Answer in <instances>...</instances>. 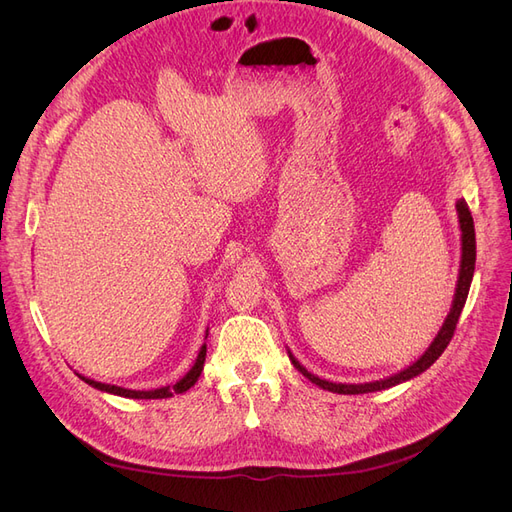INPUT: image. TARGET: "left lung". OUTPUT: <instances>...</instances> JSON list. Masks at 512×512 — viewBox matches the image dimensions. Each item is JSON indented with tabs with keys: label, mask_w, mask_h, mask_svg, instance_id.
<instances>
[{
	"label": "left lung",
	"mask_w": 512,
	"mask_h": 512,
	"mask_svg": "<svg viewBox=\"0 0 512 512\" xmlns=\"http://www.w3.org/2000/svg\"><path fill=\"white\" fill-rule=\"evenodd\" d=\"M457 215H459V228H461V262H459V277H457V288H455V297H453V305H451V312L444 318L442 327L438 331V335L433 337V342L429 344V348L418 356V359L408 365L406 369L397 371L393 376H386L382 380H374V382H363V384H346V382H329V380H322L318 376H314L312 371H307L297 359H294L292 352H288L292 365L297 367L301 374L309 380L314 382L316 386L324 391H331V393H339V395H361V393H374V391H384V389H391V386H397L401 382H408L412 378H416L418 374H423L425 369H429L433 363L438 361V356L444 352V348L451 342V337L455 333V327L459 322L461 316V309L466 305L468 299V292H470V284H472V277H474V265H476V235H474V220H472V213L466 205V200L459 198L457 200Z\"/></svg>",
	"instance_id": "left-lung-1"
}]
</instances>
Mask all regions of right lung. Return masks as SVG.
I'll return each mask as SVG.
<instances>
[{
  "instance_id": "1",
  "label": "right lung",
  "mask_w": 512,
  "mask_h": 512,
  "mask_svg": "<svg viewBox=\"0 0 512 512\" xmlns=\"http://www.w3.org/2000/svg\"><path fill=\"white\" fill-rule=\"evenodd\" d=\"M209 335V329L205 333V339ZM205 356H207V344L200 346V352L196 356L194 365L190 367L188 374H185L181 380H177L175 384L170 386H160V389H153V391H132V389H123V386H115V384H104V382H96L91 378H85L81 376L89 386H94V389L98 391H104V393H111V395H119V397H130V399H166V397H173L177 393H185L188 389H192V386L198 382L200 374H203V367H205Z\"/></svg>"
}]
</instances>
